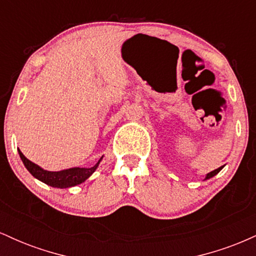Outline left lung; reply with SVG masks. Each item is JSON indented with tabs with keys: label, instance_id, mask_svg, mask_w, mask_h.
Returning <instances> with one entry per match:
<instances>
[{
	"label": "left lung",
	"instance_id": "obj_1",
	"mask_svg": "<svg viewBox=\"0 0 256 256\" xmlns=\"http://www.w3.org/2000/svg\"><path fill=\"white\" fill-rule=\"evenodd\" d=\"M222 167H224V166H222V167H219V168H216V170H214V171H212V172H210V173H208V174L207 176H206V180H207V179H210V178H212V177H214V176H216V174H218V173L220 172V171H222Z\"/></svg>",
	"mask_w": 256,
	"mask_h": 256
}]
</instances>
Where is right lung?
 <instances>
[{"mask_svg": "<svg viewBox=\"0 0 256 256\" xmlns=\"http://www.w3.org/2000/svg\"><path fill=\"white\" fill-rule=\"evenodd\" d=\"M19 152L22 164H24L26 168H28V171L30 172L34 178H37L38 180L43 182V183H46V185H50V186L54 188H60V189L76 186V185L82 184L83 182L86 180V179L96 171L100 162H101L102 158H104L102 156L95 166L89 167V168H85V167H73V168L62 170V171L52 172L43 170L42 167H40L34 162L28 160V158H26L25 155L22 154V152Z\"/></svg>", "mask_w": 256, "mask_h": 256, "instance_id": "1", "label": "right lung"}]
</instances>
